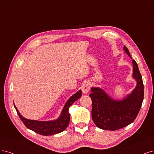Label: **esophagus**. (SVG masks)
Here are the masks:
<instances>
[{
    "label": "esophagus",
    "instance_id": "34e87169",
    "mask_svg": "<svg viewBox=\"0 0 154 154\" xmlns=\"http://www.w3.org/2000/svg\"><path fill=\"white\" fill-rule=\"evenodd\" d=\"M91 88V84L89 83V82L86 81L85 82L82 86V92L85 94H86L89 92V91L90 90Z\"/></svg>",
    "mask_w": 154,
    "mask_h": 154
}]
</instances>
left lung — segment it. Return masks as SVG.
Wrapping results in <instances>:
<instances>
[{
  "label": "left lung",
  "mask_w": 154,
  "mask_h": 154,
  "mask_svg": "<svg viewBox=\"0 0 154 154\" xmlns=\"http://www.w3.org/2000/svg\"><path fill=\"white\" fill-rule=\"evenodd\" d=\"M124 49L131 57L128 49ZM133 77L137 86L131 94L123 100L111 98L103 89L92 88L89 96L92 100V119L98 128L115 131L132 123L137 117L144 98V86L137 63L133 60Z\"/></svg>",
  "instance_id": "1"
}]
</instances>
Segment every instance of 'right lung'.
I'll return each instance as SVG.
<instances>
[{"label":"right lung","mask_w":154,"mask_h":154,"mask_svg":"<svg viewBox=\"0 0 154 154\" xmlns=\"http://www.w3.org/2000/svg\"><path fill=\"white\" fill-rule=\"evenodd\" d=\"M81 95L82 91L80 90L77 93L71 96V98L67 101L63 109L60 117L53 121H37L26 119L21 116L16 106H14L21 121L28 129L39 134L50 136L61 133L67 128L70 122V114L68 112L69 108L74 102L81 97Z\"/></svg>","instance_id":"1"}]
</instances>
